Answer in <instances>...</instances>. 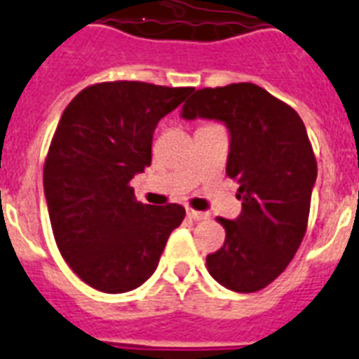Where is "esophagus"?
<instances>
[{
	"label": "esophagus",
	"instance_id": "1",
	"mask_svg": "<svg viewBox=\"0 0 359 359\" xmlns=\"http://www.w3.org/2000/svg\"><path fill=\"white\" fill-rule=\"evenodd\" d=\"M188 217L192 220H207L209 219V213H203V211H194V209H188Z\"/></svg>",
	"mask_w": 359,
	"mask_h": 359
}]
</instances>
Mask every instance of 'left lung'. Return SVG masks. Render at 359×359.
Listing matches in <instances>:
<instances>
[{
	"instance_id": "8db88e82",
	"label": "left lung",
	"mask_w": 359,
	"mask_h": 359,
	"mask_svg": "<svg viewBox=\"0 0 359 359\" xmlns=\"http://www.w3.org/2000/svg\"><path fill=\"white\" fill-rule=\"evenodd\" d=\"M184 119H217L228 127L226 175L238 180V219H219L226 240L207 255V270L236 293H255L287 268L306 232L318 177L306 127L291 106L255 83L198 89Z\"/></svg>"
}]
</instances>
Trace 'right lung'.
Listing matches in <instances>:
<instances>
[{
    "label": "right lung",
    "mask_w": 359,
    "mask_h": 359,
    "mask_svg": "<svg viewBox=\"0 0 359 359\" xmlns=\"http://www.w3.org/2000/svg\"><path fill=\"white\" fill-rule=\"evenodd\" d=\"M192 93L144 81L87 87L66 106L43 167L58 251L102 293H126L158 268L184 207L140 203L129 187L152 163L158 121Z\"/></svg>",
    "instance_id": "1"
}]
</instances>
